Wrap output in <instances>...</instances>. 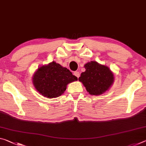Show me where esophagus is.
Returning <instances> with one entry per match:
<instances>
[{"label": "esophagus", "mask_w": 146, "mask_h": 146, "mask_svg": "<svg viewBox=\"0 0 146 146\" xmlns=\"http://www.w3.org/2000/svg\"><path fill=\"white\" fill-rule=\"evenodd\" d=\"M74 75L76 76L77 78H78L79 76H80V73H79L78 71H75V72H74Z\"/></svg>", "instance_id": "esophagus-1"}]
</instances>
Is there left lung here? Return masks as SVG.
<instances>
[{"instance_id": "1", "label": "left lung", "mask_w": 146, "mask_h": 146, "mask_svg": "<svg viewBox=\"0 0 146 146\" xmlns=\"http://www.w3.org/2000/svg\"><path fill=\"white\" fill-rule=\"evenodd\" d=\"M84 68L86 71L81 73L78 80L83 84L90 95H102L114 82V75L108 66L91 61L85 64Z\"/></svg>"}]
</instances>
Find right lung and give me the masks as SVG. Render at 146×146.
I'll return each mask as SVG.
<instances>
[{"instance_id":"add662e5","label":"right lung","mask_w":146,"mask_h":146,"mask_svg":"<svg viewBox=\"0 0 146 146\" xmlns=\"http://www.w3.org/2000/svg\"><path fill=\"white\" fill-rule=\"evenodd\" d=\"M77 80L70 70L54 61L40 66L33 76V84L36 91L49 98L62 95L69 83Z\"/></svg>"}]
</instances>
